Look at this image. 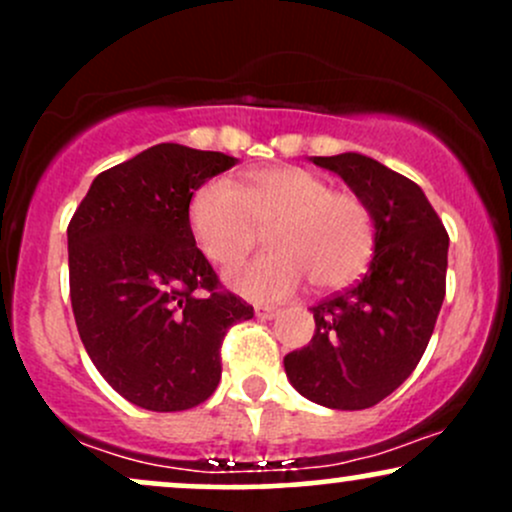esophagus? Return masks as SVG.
<instances>
[{"mask_svg":"<svg viewBox=\"0 0 512 512\" xmlns=\"http://www.w3.org/2000/svg\"><path fill=\"white\" fill-rule=\"evenodd\" d=\"M255 315L260 317V320H272V317L279 315V310H276L274 305H255Z\"/></svg>","mask_w":512,"mask_h":512,"instance_id":"esophagus-1","label":"esophagus"}]
</instances>
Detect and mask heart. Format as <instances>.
I'll list each match as a JSON object with an SVG mask.
<instances>
[{
	"label": "heart",
	"mask_w": 512,
	"mask_h": 512,
	"mask_svg": "<svg viewBox=\"0 0 512 512\" xmlns=\"http://www.w3.org/2000/svg\"><path fill=\"white\" fill-rule=\"evenodd\" d=\"M260 228H272V252L226 276L250 301H281L310 281L334 289L366 267L373 252V216L354 192L298 166L250 173L231 187L209 182L190 202V231L216 267H231L252 250Z\"/></svg>",
	"instance_id": "heart-1"
}]
</instances>
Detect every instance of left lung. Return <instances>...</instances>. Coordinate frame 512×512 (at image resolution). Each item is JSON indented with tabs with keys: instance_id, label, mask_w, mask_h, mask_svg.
Listing matches in <instances>:
<instances>
[{
	"instance_id": "left-lung-1",
	"label": "left lung",
	"mask_w": 512,
	"mask_h": 512,
	"mask_svg": "<svg viewBox=\"0 0 512 512\" xmlns=\"http://www.w3.org/2000/svg\"><path fill=\"white\" fill-rule=\"evenodd\" d=\"M370 209L373 260L349 291L313 305L315 334L284 356L291 385L330 409H368L397 390L424 356L445 298L443 221L416 182L363 154L313 156Z\"/></svg>"
}]
</instances>
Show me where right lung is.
<instances>
[{
    "label": "right lung",
    "instance_id": "add662e5",
    "mask_svg": "<svg viewBox=\"0 0 512 512\" xmlns=\"http://www.w3.org/2000/svg\"><path fill=\"white\" fill-rule=\"evenodd\" d=\"M236 163L156 144L98 175L69 221L76 330L108 385L142 409L202 404L221 380L228 327L252 317L190 231L195 190Z\"/></svg>",
    "mask_w": 512,
    "mask_h": 512
}]
</instances>
